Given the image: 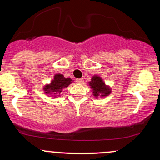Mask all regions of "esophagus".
I'll use <instances>...</instances> for the list:
<instances>
[{"mask_svg": "<svg viewBox=\"0 0 160 160\" xmlns=\"http://www.w3.org/2000/svg\"><path fill=\"white\" fill-rule=\"evenodd\" d=\"M83 78H80L77 80V82H78V83H82V82H83Z\"/></svg>", "mask_w": 160, "mask_h": 160, "instance_id": "obj_1", "label": "esophagus"}]
</instances>
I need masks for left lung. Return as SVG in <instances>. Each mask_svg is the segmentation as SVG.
Returning <instances> with one entry per match:
<instances>
[{
  "instance_id": "8db88e82",
  "label": "left lung",
  "mask_w": 160,
  "mask_h": 160,
  "mask_svg": "<svg viewBox=\"0 0 160 160\" xmlns=\"http://www.w3.org/2000/svg\"><path fill=\"white\" fill-rule=\"evenodd\" d=\"M89 85L92 89L93 95L95 97H104L108 96V95L111 94V89L105 85L104 82L103 81L101 77L98 76H93L91 79V81L89 82Z\"/></svg>"
}]
</instances>
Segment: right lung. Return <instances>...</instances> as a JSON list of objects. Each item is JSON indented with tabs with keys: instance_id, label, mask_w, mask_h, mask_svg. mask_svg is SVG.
Here are the masks:
<instances>
[{
	"instance_id": "1",
	"label": "right lung",
	"mask_w": 160,
	"mask_h": 160,
	"mask_svg": "<svg viewBox=\"0 0 160 160\" xmlns=\"http://www.w3.org/2000/svg\"><path fill=\"white\" fill-rule=\"evenodd\" d=\"M72 82L71 78H65L64 75L57 74L54 76V79L49 84H47L43 87L46 94L53 95V96H59L60 93L66 87H68Z\"/></svg>"
}]
</instances>
